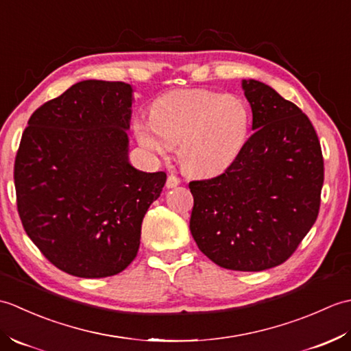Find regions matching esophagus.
I'll return each mask as SVG.
<instances>
[{"label": "esophagus", "instance_id": "1", "mask_svg": "<svg viewBox=\"0 0 351 351\" xmlns=\"http://www.w3.org/2000/svg\"><path fill=\"white\" fill-rule=\"evenodd\" d=\"M181 184V180L178 176H175V175H170L169 178H167V181H166V187L167 189H173V187H178V185Z\"/></svg>", "mask_w": 351, "mask_h": 351}]
</instances>
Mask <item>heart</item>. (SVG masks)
<instances>
[{
	"mask_svg": "<svg viewBox=\"0 0 351 351\" xmlns=\"http://www.w3.org/2000/svg\"><path fill=\"white\" fill-rule=\"evenodd\" d=\"M250 130V113L237 96L211 90H176L162 95L151 119L134 125L138 143L156 156H178L190 175L211 176L229 167L241 152Z\"/></svg>",
	"mask_w": 351,
	"mask_h": 351,
	"instance_id": "b5f03b06",
	"label": "heart"
}]
</instances>
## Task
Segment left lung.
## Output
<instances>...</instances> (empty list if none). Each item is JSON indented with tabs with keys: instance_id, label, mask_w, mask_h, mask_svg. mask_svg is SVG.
I'll list each match as a JSON object with an SVG mask.
<instances>
[{
	"instance_id": "8db88e82",
	"label": "left lung",
	"mask_w": 351,
	"mask_h": 351,
	"mask_svg": "<svg viewBox=\"0 0 351 351\" xmlns=\"http://www.w3.org/2000/svg\"><path fill=\"white\" fill-rule=\"evenodd\" d=\"M253 134L221 175L189 184L190 230L213 263L237 271L273 268L314 226L324 181L317 132L295 104L243 80Z\"/></svg>"
}]
</instances>
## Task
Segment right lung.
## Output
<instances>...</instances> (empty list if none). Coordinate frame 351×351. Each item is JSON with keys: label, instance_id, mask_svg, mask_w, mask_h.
I'll list each match as a JSON object with an SVG mask.
<instances>
[{"label": "right lung", "instance_id": "obj_1", "mask_svg": "<svg viewBox=\"0 0 351 351\" xmlns=\"http://www.w3.org/2000/svg\"><path fill=\"white\" fill-rule=\"evenodd\" d=\"M132 87L86 80L28 121L14 160L18 213L49 263L78 278H107L137 256L147 208L166 173L132 167Z\"/></svg>", "mask_w": 351, "mask_h": 351}]
</instances>
